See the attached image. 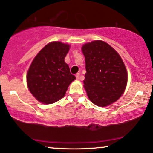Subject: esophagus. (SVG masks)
<instances>
[{
    "instance_id": "1",
    "label": "esophagus",
    "mask_w": 153,
    "mask_h": 153,
    "mask_svg": "<svg viewBox=\"0 0 153 153\" xmlns=\"http://www.w3.org/2000/svg\"><path fill=\"white\" fill-rule=\"evenodd\" d=\"M75 77H76L77 80H78L79 78H80V73H77V74L75 75Z\"/></svg>"
}]
</instances>
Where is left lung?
Returning <instances> with one entry per match:
<instances>
[{"label":"left lung","instance_id":"obj_1","mask_svg":"<svg viewBox=\"0 0 153 153\" xmlns=\"http://www.w3.org/2000/svg\"><path fill=\"white\" fill-rule=\"evenodd\" d=\"M85 58L84 88L91 102L104 107L119 99L127 82L122 58L109 45L94 41L82 47Z\"/></svg>","mask_w":153,"mask_h":153}]
</instances>
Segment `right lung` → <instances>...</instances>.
Segmentation results:
<instances>
[{"label":"right lung","mask_w":153,"mask_h":153,"mask_svg":"<svg viewBox=\"0 0 153 153\" xmlns=\"http://www.w3.org/2000/svg\"><path fill=\"white\" fill-rule=\"evenodd\" d=\"M70 45L59 42L47 45L37 54L27 73V85L40 102L52 103L61 99L75 79L65 62Z\"/></svg>","instance_id":"add662e5"}]
</instances>
